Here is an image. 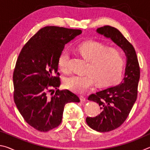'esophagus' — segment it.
<instances>
[{"instance_id": "obj_1", "label": "esophagus", "mask_w": 150, "mask_h": 150, "mask_svg": "<svg viewBox=\"0 0 150 150\" xmlns=\"http://www.w3.org/2000/svg\"><path fill=\"white\" fill-rule=\"evenodd\" d=\"M80 99L81 101H85L86 100V97L84 95H80Z\"/></svg>"}]
</instances>
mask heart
Returning a JSON list of instances; mask_svg holds the SVG:
<instances>
[{
	"instance_id": "b5f03b06",
	"label": "heart",
	"mask_w": 150,
	"mask_h": 150,
	"mask_svg": "<svg viewBox=\"0 0 150 150\" xmlns=\"http://www.w3.org/2000/svg\"><path fill=\"white\" fill-rule=\"evenodd\" d=\"M82 56L89 61L85 75H73L65 81V86L73 92L82 93L88 89L96 81L100 85H115L120 82L124 59L121 52L115 48H108L96 41L85 42L77 47ZM69 52L64 49L58 57V67L62 71H69Z\"/></svg>"
}]
</instances>
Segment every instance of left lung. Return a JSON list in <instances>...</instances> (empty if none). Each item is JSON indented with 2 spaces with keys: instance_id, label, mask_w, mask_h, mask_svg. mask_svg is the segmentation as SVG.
<instances>
[{
  "instance_id": "obj_1",
  "label": "left lung",
  "mask_w": 150,
  "mask_h": 150,
  "mask_svg": "<svg viewBox=\"0 0 150 150\" xmlns=\"http://www.w3.org/2000/svg\"><path fill=\"white\" fill-rule=\"evenodd\" d=\"M96 33L110 39L123 50L126 57L125 73L122 81L88 96V100L98 103L102 110L96 117H87L88 126L96 131L106 132L118 128L123 124L132 108L138 95L139 66L133 45L115 28H98Z\"/></svg>"
}]
</instances>
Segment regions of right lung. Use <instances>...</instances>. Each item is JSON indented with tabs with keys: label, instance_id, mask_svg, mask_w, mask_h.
Masks as SVG:
<instances>
[{
	"label": "right lung",
	"instance_id": "1",
	"mask_svg": "<svg viewBox=\"0 0 150 150\" xmlns=\"http://www.w3.org/2000/svg\"><path fill=\"white\" fill-rule=\"evenodd\" d=\"M81 30L46 26L40 29L20 52L13 73L14 100L26 122L47 132L62 122L65 104L80 102L69 90L59 91L58 57L65 44L80 35ZM49 87L57 89L50 96ZM52 93H51L52 95Z\"/></svg>",
	"mask_w": 150,
	"mask_h": 150
}]
</instances>
